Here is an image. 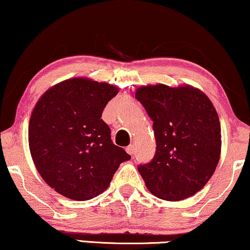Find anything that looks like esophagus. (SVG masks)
Returning <instances> with one entry per match:
<instances>
[{
  "instance_id": "34e87169",
  "label": "esophagus",
  "mask_w": 250,
  "mask_h": 250,
  "mask_svg": "<svg viewBox=\"0 0 250 250\" xmlns=\"http://www.w3.org/2000/svg\"><path fill=\"white\" fill-rule=\"evenodd\" d=\"M125 151H127V152L130 154V156H132V154L135 153V146L134 145H129V146H127V148H125Z\"/></svg>"
}]
</instances>
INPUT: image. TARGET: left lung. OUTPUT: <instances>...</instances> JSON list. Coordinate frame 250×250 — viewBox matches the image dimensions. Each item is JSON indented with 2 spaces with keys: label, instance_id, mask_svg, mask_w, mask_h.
I'll list each match as a JSON object with an SVG mask.
<instances>
[{
  "label": "left lung",
  "instance_id": "8db88e82",
  "mask_svg": "<svg viewBox=\"0 0 250 250\" xmlns=\"http://www.w3.org/2000/svg\"><path fill=\"white\" fill-rule=\"evenodd\" d=\"M152 120L156 153L138 172L148 190L165 201L190 197L207 185L222 148L220 122L212 103L192 86L150 85L135 94Z\"/></svg>",
  "mask_w": 250,
  "mask_h": 250
}]
</instances>
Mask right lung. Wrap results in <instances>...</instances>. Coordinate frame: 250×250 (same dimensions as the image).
<instances>
[{"label":"right lung","instance_id":"1","mask_svg":"<svg viewBox=\"0 0 250 250\" xmlns=\"http://www.w3.org/2000/svg\"><path fill=\"white\" fill-rule=\"evenodd\" d=\"M118 87L72 78L46 91L28 125L31 156L41 178L75 201L96 197L109 186L120 164L130 159L110 140L103 110Z\"/></svg>","mask_w":250,"mask_h":250}]
</instances>
